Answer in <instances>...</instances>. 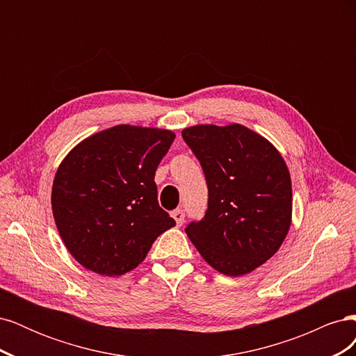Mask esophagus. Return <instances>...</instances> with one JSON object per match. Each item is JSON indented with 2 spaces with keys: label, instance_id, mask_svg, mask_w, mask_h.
<instances>
[{
  "label": "esophagus",
  "instance_id": "esophagus-1",
  "mask_svg": "<svg viewBox=\"0 0 356 356\" xmlns=\"http://www.w3.org/2000/svg\"><path fill=\"white\" fill-rule=\"evenodd\" d=\"M172 217H174V220L177 221L178 225H182V222H184V218H186V213L182 209H175V211H172Z\"/></svg>",
  "mask_w": 356,
  "mask_h": 356
}]
</instances>
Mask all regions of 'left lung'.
I'll return each mask as SVG.
<instances>
[{
	"mask_svg": "<svg viewBox=\"0 0 356 356\" xmlns=\"http://www.w3.org/2000/svg\"><path fill=\"white\" fill-rule=\"evenodd\" d=\"M182 138L200 161L208 209L186 233L215 270L251 273L285 241L293 188L285 160L267 139L242 124H197Z\"/></svg>",
	"mask_w": 356,
	"mask_h": 356,
	"instance_id": "obj_1",
	"label": "left lung"
}]
</instances>
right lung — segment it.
<instances>
[{"instance_id": "add662e5", "label": "right lung", "mask_w": 356, "mask_h": 356, "mask_svg": "<svg viewBox=\"0 0 356 356\" xmlns=\"http://www.w3.org/2000/svg\"><path fill=\"white\" fill-rule=\"evenodd\" d=\"M174 139L166 129L118 124L83 139L62 160L51 187L53 217L67 250L88 270H134L175 225L159 207L154 182Z\"/></svg>"}]
</instances>
